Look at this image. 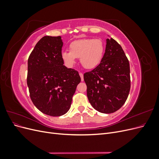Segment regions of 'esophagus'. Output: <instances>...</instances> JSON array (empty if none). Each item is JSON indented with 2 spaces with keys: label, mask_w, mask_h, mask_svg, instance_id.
Here are the masks:
<instances>
[{
  "label": "esophagus",
  "mask_w": 159,
  "mask_h": 159,
  "mask_svg": "<svg viewBox=\"0 0 159 159\" xmlns=\"http://www.w3.org/2000/svg\"><path fill=\"white\" fill-rule=\"evenodd\" d=\"M79 74H80V78H81V81H84V74L82 73H80Z\"/></svg>",
  "instance_id": "34e87169"
}]
</instances>
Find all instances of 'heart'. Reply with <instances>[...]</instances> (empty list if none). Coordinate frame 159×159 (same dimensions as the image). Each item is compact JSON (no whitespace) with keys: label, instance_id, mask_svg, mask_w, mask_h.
Segmentation results:
<instances>
[{"label":"heart","instance_id":"1","mask_svg":"<svg viewBox=\"0 0 159 159\" xmlns=\"http://www.w3.org/2000/svg\"><path fill=\"white\" fill-rule=\"evenodd\" d=\"M105 47L102 40L98 38H82L70 43V51L63 50L61 59L68 67H72L80 58V63L86 69H93L102 61Z\"/></svg>","mask_w":159,"mask_h":159}]
</instances>
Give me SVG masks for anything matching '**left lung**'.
Here are the masks:
<instances>
[{"label": "left lung", "mask_w": 159, "mask_h": 159, "mask_svg": "<svg viewBox=\"0 0 159 159\" xmlns=\"http://www.w3.org/2000/svg\"><path fill=\"white\" fill-rule=\"evenodd\" d=\"M84 78L88 100L95 110L111 113L123 106L131 88L130 67L125 54L117 41L112 38H107L100 64L84 74Z\"/></svg>", "instance_id": "8db88e82"}]
</instances>
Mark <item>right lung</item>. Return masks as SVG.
Masks as SVG:
<instances>
[{
	"mask_svg": "<svg viewBox=\"0 0 159 159\" xmlns=\"http://www.w3.org/2000/svg\"><path fill=\"white\" fill-rule=\"evenodd\" d=\"M61 36H46L37 42L28 60L27 85L36 107L53 117L68 111L81 81L78 72L64 66Z\"/></svg>",
	"mask_w": 159,
	"mask_h": 159,
	"instance_id": "add662e5",
	"label": "right lung"
}]
</instances>
